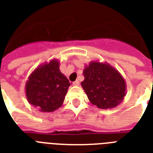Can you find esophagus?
I'll return each mask as SVG.
<instances>
[{
	"label": "esophagus",
	"mask_w": 153,
	"mask_h": 153,
	"mask_svg": "<svg viewBox=\"0 0 153 153\" xmlns=\"http://www.w3.org/2000/svg\"><path fill=\"white\" fill-rule=\"evenodd\" d=\"M73 86H79V81H75L73 82Z\"/></svg>",
	"instance_id": "34e87169"
}]
</instances>
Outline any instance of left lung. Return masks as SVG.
Masks as SVG:
<instances>
[{
	"label": "left lung",
	"instance_id": "left-lung-1",
	"mask_svg": "<svg viewBox=\"0 0 153 153\" xmlns=\"http://www.w3.org/2000/svg\"><path fill=\"white\" fill-rule=\"evenodd\" d=\"M82 87L89 101L98 108L112 109L117 106L126 95V80L121 74L107 62L91 61L83 70Z\"/></svg>",
	"mask_w": 153,
	"mask_h": 153
}]
</instances>
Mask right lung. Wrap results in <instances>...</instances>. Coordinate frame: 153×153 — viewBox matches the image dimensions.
Wrapping results in <instances>:
<instances>
[{
    "instance_id": "obj_1",
    "label": "right lung",
    "mask_w": 153,
    "mask_h": 153,
    "mask_svg": "<svg viewBox=\"0 0 153 153\" xmlns=\"http://www.w3.org/2000/svg\"><path fill=\"white\" fill-rule=\"evenodd\" d=\"M71 83L59 70V60L53 59L37 67L25 84L28 103L40 112H53L62 106Z\"/></svg>"
}]
</instances>
